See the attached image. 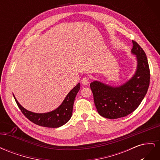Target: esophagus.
<instances>
[{
  "mask_svg": "<svg viewBox=\"0 0 160 160\" xmlns=\"http://www.w3.org/2000/svg\"><path fill=\"white\" fill-rule=\"evenodd\" d=\"M81 83H82V84L84 85H88L89 83V79L88 77H83V78L82 79V80H81Z\"/></svg>",
  "mask_w": 160,
  "mask_h": 160,
  "instance_id": "obj_1",
  "label": "esophagus"
}]
</instances>
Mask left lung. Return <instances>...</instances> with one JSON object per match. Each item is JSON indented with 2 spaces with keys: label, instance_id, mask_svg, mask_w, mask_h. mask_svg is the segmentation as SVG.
Returning <instances> with one entry per match:
<instances>
[{
  "label": "left lung",
  "instance_id": "8db88e82",
  "mask_svg": "<svg viewBox=\"0 0 160 160\" xmlns=\"http://www.w3.org/2000/svg\"><path fill=\"white\" fill-rule=\"evenodd\" d=\"M132 53L136 55L137 69L129 80L113 87L99 81L91 83L95 107L100 115L108 119H118L132 113L141 103L149 85L150 72L146 53L132 41Z\"/></svg>",
  "mask_w": 160,
  "mask_h": 160
}]
</instances>
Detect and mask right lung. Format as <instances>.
Returning <instances> with one entry per match:
<instances>
[{
	"label": "right lung",
	"instance_id": "add662e5",
	"mask_svg": "<svg viewBox=\"0 0 160 160\" xmlns=\"http://www.w3.org/2000/svg\"><path fill=\"white\" fill-rule=\"evenodd\" d=\"M79 89L80 83H78L70 91L62 103L56 109L44 113H34L27 110L18 102L14 95L13 96L19 109H21L24 115L31 122L40 126L56 128L63 125L71 119L74 101Z\"/></svg>",
	"mask_w": 160,
	"mask_h": 160
}]
</instances>
